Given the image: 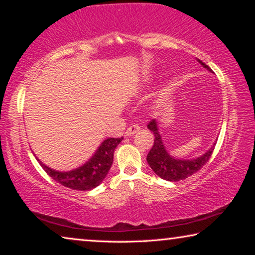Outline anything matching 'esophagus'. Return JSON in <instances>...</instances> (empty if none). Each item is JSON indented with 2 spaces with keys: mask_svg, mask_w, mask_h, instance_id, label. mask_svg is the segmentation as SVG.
<instances>
[{
  "mask_svg": "<svg viewBox=\"0 0 255 255\" xmlns=\"http://www.w3.org/2000/svg\"><path fill=\"white\" fill-rule=\"evenodd\" d=\"M139 129H140L139 125H137V124H135V125H131V126H129V127L127 128V130H126V136H131V135H133V133L137 132L138 130H139Z\"/></svg>",
  "mask_w": 255,
  "mask_h": 255,
  "instance_id": "esophagus-1",
  "label": "esophagus"
}]
</instances>
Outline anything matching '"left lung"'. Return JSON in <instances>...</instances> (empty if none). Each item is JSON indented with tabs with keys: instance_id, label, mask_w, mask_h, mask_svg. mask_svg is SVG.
<instances>
[{
	"instance_id": "obj_1",
	"label": "left lung",
	"mask_w": 255,
	"mask_h": 255,
	"mask_svg": "<svg viewBox=\"0 0 255 255\" xmlns=\"http://www.w3.org/2000/svg\"><path fill=\"white\" fill-rule=\"evenodd\" d=\"M202 66L206 67L207 70L210 71V67L206 65L204 62L198 59ZM147 128L154 133V145L152 149L149 150L147 155V163L152 170L156 173L159 178H162L166 181H172V182H176V181L184 180L188 176L195 174L196 172L199 171L205 164L209 161L211 155H213L214 148L216 143L211 146V148L207 153H205L202 156L195 158V159H176L174 157L170 156V154L166 152L164 144L162 141L161 135L158 133L157 124L155 119H152L147 125Z\"/></svg>"
}]
</instances>
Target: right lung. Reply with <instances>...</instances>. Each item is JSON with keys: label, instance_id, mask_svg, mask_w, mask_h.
<instances>
[{"label": "right lung", "instance_id": "add662e5", "mask_svg": "<svg viewBox=\"0 0 255 255\" xmlns=\"http://www.w3.org/2000/svg\"><path fill=\"white\" fill-rule=\"evenodd\" d=\"M123 137L120 138H107L97 149L96 154L82 165L79 169H75L68 172H58L53 169H49L45 164H42L39 159L40 165L45 172L56 182L70 188L73 190H80V191H88L93 188L98 187L109 172L110 167L114 162V152Z\"/></svg>", "mask_w": 255, "mask_h": 255}]
</instances>
